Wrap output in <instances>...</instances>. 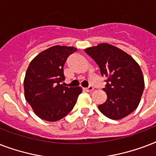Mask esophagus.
<instances>
[{
	"label": "esophagus",
	"mask_w": 156,
	"mask_h": 156,
	"mask_svg": "<svg viewBox=\"0 0 156 156\" xmlns=\"http://www.w3.org/2000/svg\"><path fill=\"white\" fill-rule=\"evenodd\" d=\"M85 90H87V91H88V92H90V91H92V90H94V88H93L92 86H89L87 88H85Z\"/></svg>",
	"instance_id": "1"
}]
</instances>
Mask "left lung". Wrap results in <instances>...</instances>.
I'll use <instances>...</instances> for the list:
<instances>
[{
    "instance_id": "8db88e82",
    "label": "left lung",
    "mask_w": 156,
    "mask_h": 156,
    "mask_svg": "<svg viewBox=\"0 0 156 156\" xmlns=\"http://www.w3.org/2000/svg\"><path fill=\"white\" fill-rule=\"evenodd\" d=\"M95 60L101 75L107 78V100L98 108L104 116L120 120L133 112L140 103L144 90V78L134 59L113 45L102 43L86 48Z\"/></svg>"
}]
</instances>
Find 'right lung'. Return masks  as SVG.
<instances>
[{
  "instance_id": "obj_1",
  "label": "right lung",
  "mask_w": 156,
  "mask_h": 156,
  "mask_svg": "<svg viewBox=\"0 0 156 156\" xmlns=\"http://www.w3.org/2000/svg\"><path fill=\"white\" fill-rule=\"evenodd\" d=\"M74 47L56 45L39 53L30 61L24 78V95L35 114L48 121L66 116L75 105L83 89L68 87L63 67Z\"/></svg>"
}]
</instances>
